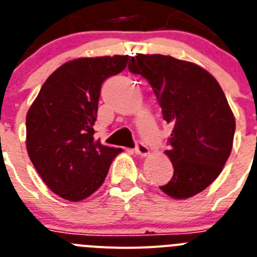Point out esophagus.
<instances>
[{"label": "esophagus", "mask_w": 257, "mask_h": 257, "mask_svg": "<svg viewBox=\"0 0 257 257\" xmlns=\"http://www.w3.org/2000/svg\"><path fill=\"white\" fill-rule=\"evenodd\" d=\"M136 154L137 155H141V156H147L149 154H150V150H149V147L146 146V145L144 144V142H140L138 141L137 144H136V149H135Z\"/></svg>", "instance_id": "1"}]
</instances>
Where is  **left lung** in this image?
Masks as SVG:
<instances>
[{
    "label": "left lung",
    "mask_w": 257,
    "mask_h": 257,
    "mask_svg": "<svg viewBox=\"0 0 257 257\" xmlns=\"http://www.w3.org/2000/svg\"><path fill=\"white\" fill-rule=\"evenodd\" d=\"M128 68L149 81L163 119L173 125L166 155L173 176L160 190L187 199L208 187L231 153L235 119L217 80L204 68L169 55L137 54Z\"/></svg>",
    "instance_id": "obj_1"
}]
</instances>
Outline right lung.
Returning <instances> with one entry per match:
<instances>
[{
  "mask_svg": "<svg viewBox=\"0 0 257 257\" xmlns=\"http://www.w3.org/2000/svg\"><path fill=\"white\" fill-rule=\"evenodd\" d=\"M128 55L77 58L49 76L27 112L26 146L36 171L53 193L85 199L103 184L121 149L94 138L101 86L121 72Z\"/></svg>",
  "mask_w": 257,
  "mask_h": 257,
  "instance_id": "obj_1",
  "label": "right lung"
}]
</instances>
